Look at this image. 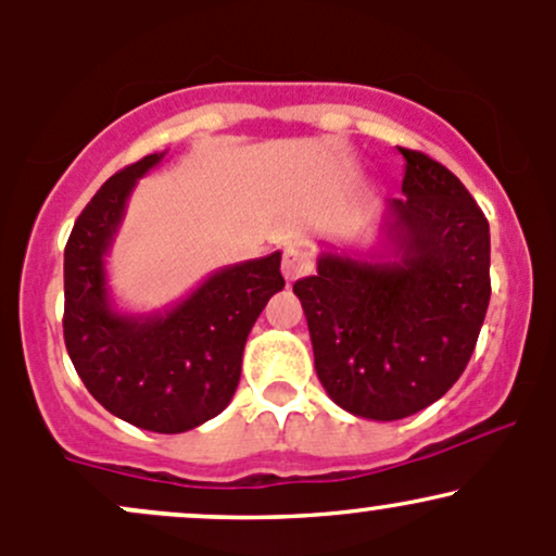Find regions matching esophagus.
I'll return each instance as SVG.
<instances>
[{"mask_svg": "<svg viewBox=\"0 0 556 556\" xmlns=\"http://www.w3.org/2000/svg\"><path fill=\"white\" fill-rule=\"evenodd\" d=\"M314 269V261H311V253L300 251V248H287L282 256V274L287 282H295V279L305 277Z\"/></svg>", "mask_w": 556, "mask_h": 556, "instance_id": "34e87169", "label": "esophagus"}]
</instances>
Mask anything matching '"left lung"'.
Returning a JSON list of instances; mask_svg holds the SVG:
<instances>
[{
    "label": "left lung",
    "mask_w": 556,
    "mask_h": 556,
    "mask_svg": "<svg viewBox=\"0 0 556 556\" xmlns=\"http://www.w3.org/2000/svg\"><path fill=\"white\" fill-rule=\"evenodd\" d=\"M405 156L379 251H324L292 285L308 321L318 381L342 410L400 420L460 379L486 318L489 222L450 169Z\"/></svg>",
    "instance_id": "8db88e82"
}]
</instances>
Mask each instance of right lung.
<instances>
[{
    "label": "right lung",
    "instance_id": "add662e5",
    "mask_svg": "<svg viewBox=\"0 0 556 556\" xmlns=\"http://www.w3.org/2000/svg\"><path fill=\"white\" fill-rule=\"evenodd\" d=\"M164 154H149L112 175L83 208L65 248L62 327L75 371L112 416L146 431L182 433L229 405L248 334L285 279L277 251L222 266L156 314L114 308L106 253L138 180Z\"/></svg>",
    "mask_w": 556,
    "mask_h": 556
}]
</instances>
